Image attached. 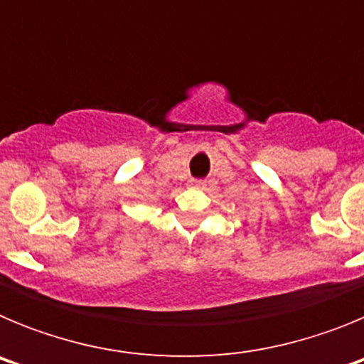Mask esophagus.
Wrapping results in <instances>:
<instances>
[{
	"instance_id": "esophagus-1",
	"label": "esophagus",
	"mask_w": 364,
	"mask_h": 364,
	"mask_svg": "<svg viewBox=\"0 0 364 364\" xmlns=\"http://www.w3.org/2000/svg\"><path fill=\"white\" fill-rule=\"evenodd\" d=\"M193 186H197V188H204L205 180H193Z\"/></svg>"
}]
</instances>
